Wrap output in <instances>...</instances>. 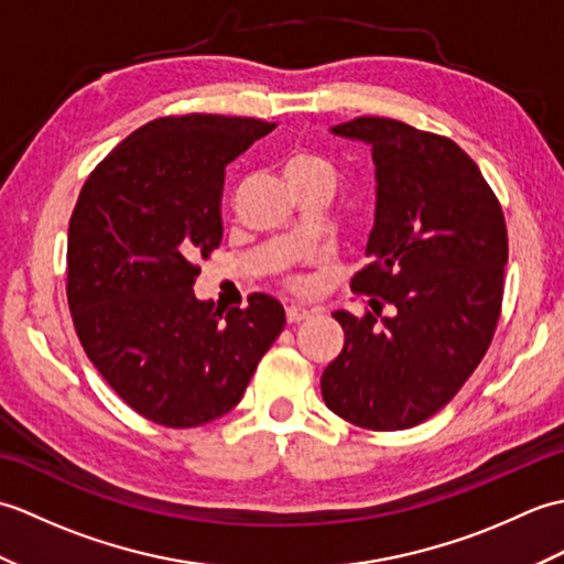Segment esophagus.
Segmentation results:
<instances>
[{
	"instance_id": "esophagus-1",
	"label": "esophagus",
	"mask_w": 564,
	"mask_h": 564,
	"mask_svg": "<svg viewBox=\"0 0 564 564\" xmlns=\"http://www.w3.org/2000/svg\"><path fill=\"white\" fill-rule=\"evenodd\" d=\"M310 317V313L305 307H301V305H289L285 307V319H289V325H301L303 319H307Z\"/></svg>"
}]
</instances>
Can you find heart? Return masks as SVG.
<instances>
[{
  "label": "heart",
  "instance_id": "heart-1",
  "mask_svg": "<svg viewBox=\"0 0 564 564\" xmlns=\"http://www.w3.org/2000/svg\"><path fill=\"white\" fill-rule=\"evenodd\" d=\"M283 174H285V178H289V184L305 182V178H315V176H332L334 178L332 164L325 158H319V154L310 152V150L291 152L283 162Z\"/></svg>",
  "mask_w": 564,
  "mask_h": 564
}]
</instances>
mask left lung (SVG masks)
Instances as JSON below:
<instances>
[{"label": "left lung", "mask_w": 564, "mask_h": 564, "mask_svg": "<svg viewBox=\"0 0 564 564\" xmlns=\"http://www.w3.org/2000/svg\"><path fill=\"white\" fill-rule=\"evenodd\" d=\"M332 133L373 148L378 198L370 263L351 279L373 313H334L344 349L322 373V398L361 429H410L458 394L492 344L509 257L505 213L446 135L380 116Z\"/></svg>", "instance_id": "8db88e82"}]
</instances>
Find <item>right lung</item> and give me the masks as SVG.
I'll return each mask as SVG.
<instances>
[{
    "label": "right lung",
    "mask_w": 564,
    "mask_h": 564,
    "mask_svg": "<svg viewBox=\"0 0 564 564\" xmlns=\"http://www.w3.org/2000/svg\"><path fill=\"white\" fill-rule=\"evenodd\" d=\"M275 123L164 116L94 166L67 232V303L84 354L130 410L191 429L227 414L285 327L279 301H196L198 259L223 242L225 166Z\"/></svg>",
    "instance_id": "add662e5"
}]
</instances>
